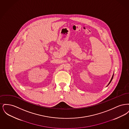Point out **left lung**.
<instances>
[{"label": "left lung", "instance_id": "8db88e82", "mask_svg": "<svg viewBox=\"0 0 129 129\" xmlns=\"http://www.w3.org/2000/svg\"><path fill=\"white\" fill-rule=\"evenodd\" d=\"M113 76H114V75H113V76H112V78H111V81H110V82H109V84H108V85H109V84H110V83L111 82V81H112V79H113Z\"/></svg>", "mask_w": 129, "mask_h": 129}]
</instances>
